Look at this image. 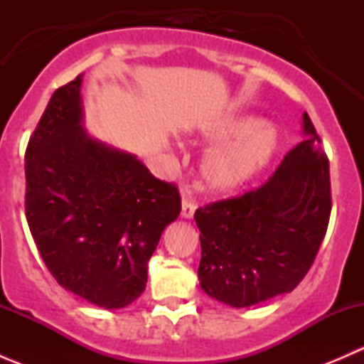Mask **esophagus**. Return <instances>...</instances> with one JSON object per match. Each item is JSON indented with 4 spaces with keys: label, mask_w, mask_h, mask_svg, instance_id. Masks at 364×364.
I'll use <instances>...</instances> for the list:
<instances>
[{
    "label": "esophagus",
    "mask_w": 364,
    "mask_h": 364,
    "mask_svg": "<svg viewBox=\"0 0 364 364\" xmlns=\"http://www.w3.org/2000/svg\"><path fill=\"white\" fill-rule=\"evenodd\" d=\"M197 209V203L192 199V197L188 196H183V203H181V215L185 216V218H192L193 213H196Z\"/></svg>",
    "instance_id": "esophagus-1"
}]
</instances>
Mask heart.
Returning <instances> with one entry per match:
<instances>
[{"mask_svg": "<svg viewBox=\"0 0 364 364\" xmlns=\"http://www.w3.org/2000/svg\"><path fill=\"white\" fill-rule=\"evenodd\" d=\"M209 137L227 142L209 153L203 164L205 186L220 193L252 181L269 164L277 148L274 132L250 116L223 119L209 132Z\"/></svg>", "mask_w": 364, "mask_h": 364, "instance_id": "b5f03b06", "label": "heart"}]
</instances>
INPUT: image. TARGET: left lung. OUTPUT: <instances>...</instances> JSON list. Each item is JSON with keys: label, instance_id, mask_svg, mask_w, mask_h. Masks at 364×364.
<instances>
[{"label": "left lung", "instance_id": "1", "mask_svg": "<svg viewBox=\"0 0 364 364\" xmlns=\"http://www.w3.org/2000/svg\"><path fill=\"white\" fill-rule=\"evenodd\" d=\"M303 127L306 139L264 185L193 215L200 287L222 303L247 308L294 291L317 257L331 216V179L306 112Z\"/></svg>", "mask_w": 364, "mask_h": 364}]
</instances>
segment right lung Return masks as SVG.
Segmentation results:
<instances>
[{
    "label": "right lung",
    "instance_id": "1",
    "mask_svg": "<svg viewBox=\"0 0 364 364\" xmlns=\"http://www.w3.org/2000/svg\"><path fill=\"white\" fill-rule=\"evenodd\" d=\"M80 84L58 87L26 148V218L58 284L97 306L134 303L148 260L181 211L174 183L87 137Z\"/></svg>",
    "mask_w": 364,
    "mask_h": 364
}]
</instances>
